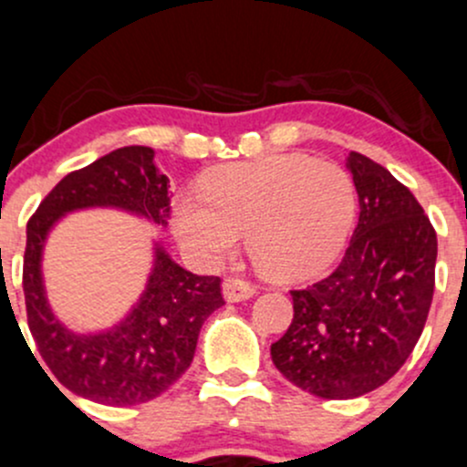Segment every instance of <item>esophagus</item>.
<instances>
[{"label": "esophagus", "instance_id": "34e87169", "mask_svg": "<svg viewBox=\"0 0 467 467\" xmlns=\"http://www.w3.org/2000/svg\"><path fill=\"white\" fill-rule=\"evenodd\" d=\"M257 293V286L248 279L242 277H228L223 282V296L228 302H242V299L253 297Z\"/></svg>", "mask_w": 467, "mask_h": 467}]
</instances>
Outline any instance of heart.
<instances>
[{
	"label": "heart",
	"instance_id": "1",
	"mask_svg": "<svg viewBox=\"0 0 467 467\" xmlns=\"http://www.w3.org/2000/svg\"><path fill=\"white\" fill-rule=\"evenodd\" d=\"M196 196L176 201L181 242L203 259L225 257L246 233L253 262L273 277H302L327 266L356 219V185L333 161L275 154L221 165Z\"/></svg>",
	"mask_w": 467,
	"mask_h": 467
}]
</instances>
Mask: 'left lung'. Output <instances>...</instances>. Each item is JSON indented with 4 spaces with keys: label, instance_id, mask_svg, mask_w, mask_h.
Instances as JSON below:
<instances>
[{
    "label": "left lung",
    "instance_id": "left-lung-1",
    "mask_svg": "<svg viewBox=\"0 0 467 467\" xmlns=\"http://www.w3.org/2000/svg\"><path fill=\"white\" fill-rule=\"evenodd\" d=\"M360 201L349 248L331 275L291 291L293 320L273 365L313 396L358 399L385 385L414 351L434 296L436 230L382 165L347 154Z\"/></svg>",
    "mask_w": 467,
    "mask_h": 467
}]
</instances>
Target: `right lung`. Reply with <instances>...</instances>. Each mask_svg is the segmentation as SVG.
<instances>
[{
    "label": "right lung",
    "mask_w": 467,
    "mask_h": 467,
    "mask_svg": "<svg viewBox=\"0 0 467 467\" xmlns=\"http://www.w3.org/2000/svg\"><path fill=\"white\" fill-rule=\"evenodd\" d=\"M87 205H118L168 223V179L154 165V151L140 145L120 147L87 168L68 171L44 196L28 219L24 250L28 328L44 365L68 391L102 405H140L168 391L188 371L201 327L225 304L221 277L194 275L159 253L150 286L122 327L102 336H73L48 311L39 254L53 221Z\"/></svg>",
    "instance_id": "1"
}]
</instances>
